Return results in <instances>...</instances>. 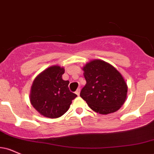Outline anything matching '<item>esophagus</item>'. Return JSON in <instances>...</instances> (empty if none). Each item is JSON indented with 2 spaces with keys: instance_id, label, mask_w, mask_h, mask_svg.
Masks as SVG:
<instances>
[{
  "instance_id": "34e87169",
  "label": "esophagus",
  "mask_w": 154,
  "mask_h": 154,
  "mask_svg": "<svg viewBox=\"0 0 154 154\" xmlns=\"http://www.w3.org/2000/svg\"><path fill=\"white\" fill-rule=\"evenodd\" d=\"M75 93H76V95H79V94H80V89L79 88H78L77 89V90H76V92H75Z\"/></svg>"
}]
</instances>
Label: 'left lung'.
I'll return each instance as SVG.
<instances>
[{
    "label": "left lung",
    "mask_w": 154,
    "mask_h": 154,
    "mask_svg": "<svg viewBox=\"0 0 154 154\" xmlns=\"http://www.w3.org/2000/svg\"><path fill=\"white\" fill-rule=\"evenodd\" d=\"M86 85L80 97L92 110L107 115L119 110L127 97L128 85L123 75L112 64L93 59L82 68Z\"/></svg>",
    "instance_id": "1"
}]
</instances>
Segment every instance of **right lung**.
<instances>
[{
  "instance_id": "right-lung-1",
  "label": "right lung",
  "mask_w": 154,
  "mask_h": 154,
  "mask_svg": "<svg viewBox=\"0 0 154 154\" xmlns=\"http://www.w3.org/2000/svg\"><path fill=\"white\" fill-rule=\"evenodd\" d=\"M64 73V67L54 65L38 74L33 82L29 97L31 104L44 117H61L77 97L69 91V81L62 79Z\"/></svg>"
}]
</instances>
